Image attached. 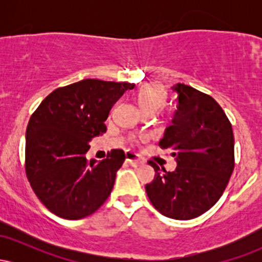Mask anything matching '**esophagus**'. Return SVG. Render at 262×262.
Returning <instances> with one entry per match:
<instances>
[{
  "instance_id": "obj_1",
  "label": "esophagus",
  "mask_w": 262,
  "mask_h": 262,
  "mask_svg": "<svg viewBox=\"0 0 262 262\" xmlns=\"http://www.w3.org/2000/svg\"><path fill=\"white\" fill-rule=\"evenodd\" d=\"M125 160H127L130 165H133V166H140V165L144 164L143 159H140L139 156L132 151L125 152Z\"/></svg>"
}]
</instances>
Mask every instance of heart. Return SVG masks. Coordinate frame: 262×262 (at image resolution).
<instances>
[{
  "label": "heart",
  "mask_w": 262,
  "mask_h": 262,
  "mask_svg": "<svg viewBox=\"0 0 262 262\" xmlns=\"http://www.w3.org/2000/svg\"><path fill=\"white\" fill-rule=\"evenodd\" d=\"M167 100V92L164 86L159 83L146 85L138 91L137 101L145 113H154L161 108Z\"/></svg>",
  "instance_id": "b5f03b06"
}]
</instances>
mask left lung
Masks as SVG:
<instances>
[{"label": "left lung", "mask_w": 262, "mask_h": 262, "mask_svg": "<svg viewBox=\"0 0 262 262\" xmlns=\"http://www.w3.org/2000/svg\"><path fill=\"white\" fill-rule=\"evenodd\" d=\"M177 111L159 145L171 150L177 167L167 172L154 161L152 182L145 185L150 202L165 217L188 221L212 208L234 170L233 128L209 95L177 83Z\"/></svg>", "instance_id": "obj_1"}]
</instances>
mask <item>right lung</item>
<instances>
[{
  "instance_id": "obj_1",
  "label": "right lung",
  "mask_w": 262,
  "mask_h": 262,
  "mask_svg": "<svg viewBox=\"0 0 262 262\" xmlns=\"http://www.w3.org/2000/svg\"><path fill=\"white\" fill-rule=\"evenodd\" d=\"M134 83L86 79L54 90L29 119L26 173L33 191L50 212L64 219L85 218L106 202L124 151L89 161L92 138L106 133L111 108Z\"/></svg>"
}]
</instances>
